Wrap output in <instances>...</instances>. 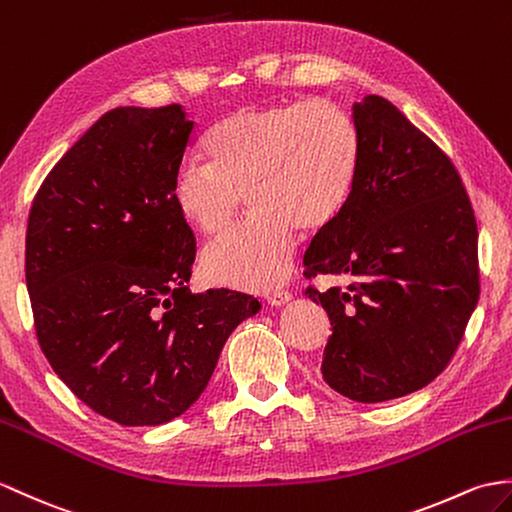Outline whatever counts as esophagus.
Here are the masks:
<instances>
[{
    "label": "esophagus",
    "mask_w": 512,
    "mask_h": 512,
    "mask_svg": "<svg viewBox=\"0 0 512 512\" xmlns=\"http://www.w3.org/2000/svg\"><path fill=\"white\" fill-rule=\"evenodd\" d=\"M266 301H268V305H272V307H281V305L292 301V292H288V290H275V292L266 294Z\"/></svg>",
    "instance_id": "esophagus-1"
}]
</instances>
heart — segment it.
I'll use <instances>...</instances> for the list:
<instances>
[{
	"label": "heart",
	"mask_w": 512,
	"mask_h": 512,
	"mask_svg": "<svg viewBox=\"0 0 512 512\" xmlns=\"http://www.w3.org/2000/svg\"><path fill=\"white\" fill-rule=\"evenodd\" d=\"M207 163L187 161L174 176V207L189 227L218 233L240 209L251 218L211 242L200 259L213 285L268 292L285 281L296 229L334 220L360 170L351 115L325 98L242 106L209 130Z\"/></svg>",
	"instance_id": "obj_1"
}]
</instances>
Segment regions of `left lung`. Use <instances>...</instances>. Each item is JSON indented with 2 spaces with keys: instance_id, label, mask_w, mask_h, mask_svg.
I'll use <instances>...</instances> for the list:
<instances>
[{
  "instance_id": "1",
  "label": "left lung",
  "mask_w": 512,
  "mask_h": 512,
  "mask_svg": "<svg viewBox=\"0 0 512 512\" xmlns=\"http://www.w3.org/2000/svg\"><path fill=\"white\" fill-rule=\"evenodd\" d=\"M353 122V192L303 257L307 279L351 281L305 294L334 331L325 382L377 403L427 386L454 358L480 299L478 224L454 163L395 104L366 95L353 104Z\"/></svg>"
}]
</instances>
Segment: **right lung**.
I'll return each mask as SVG.
<instances>
[{
    "mask_svg": "<svg viewBox=\"0 0 512 512\" xmlns=\"http://www.w3.org/2000/svg\"><path fill=\"white\" fill-rule=\"evenodd\" d=\"M194 135L181 104L104 113L34 196L26 283L54 373L120 425H161L207 388L251 294H192L196 240L174 176Z\"/></svg>",
    "mask_w": 512,
    "mask_h": 512,
    "instance_id": "obj_1",
    "label": "right lung"
}]
</instances>
